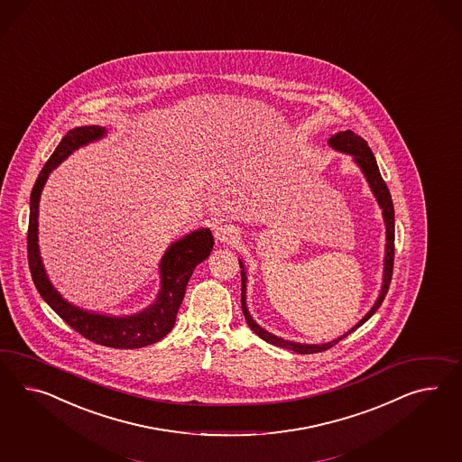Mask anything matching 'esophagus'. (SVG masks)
<instances>
[{"instance_id": "esophagus-1", "label": "esophagus", "mask_w": 462, "mask_h": 462, "mask_svg": "<svg viewBox=\"0 0 462 462\" xmlns=\"http://www.w3.org/2000/svg\"><path fill=\"white\" fill-rule=\"evenodd\" d=\"M213 234L215 238L222 244H232L238 237V230L234 225H218Z\"/></svg>"}]
</instances>
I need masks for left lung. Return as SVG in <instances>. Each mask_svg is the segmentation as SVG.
Masks as SVG:
<instances>
[{
  "label": "left lung",
  "mask_w": 462,
  "mask_h": 462,
  "mask_svg": "<svg viewBox=\"0 0 462 462\" xmlns=\"http://www.w3.org/2000/svg\"><path fill=\"white\" fill-rule=\"evenodd\" d=\"M328 144L333 148V150L341 151V152H346L349 156H353L355 162L362 168L363 175L366 178L368 185L374 191V199L378 201L380 208H382V215H383V220H385V230H387V244H385V259H383V282H382V289H380V294H378V300H374L372 310L365 314V318L358 321V325L353 326L349 329L348 333H345L343 337H337L329 343H323V345H302V343H296V341H287L284 337H277L273 333L265 331L263 328L257 325L252 316H250L249 310H247V300H245V292H247V275L244 271V263L242 261H238L240 263V274H242V312L245 316V321L249 325L250 329L257 335V337H263V341L274 345V346H281V348L291 349V351H296L300 355H310V353H319V351H326V349L335 346L337 343H339L343 337H348L349 333H353L355 329H358L360 326L365 325L374 311L382 306V302L387 296L388 287H390V281H392V273H393V255H395V212H393V203H392V197H390V191H388L387 185L383 181V178L380 175V170H378V164L374 160V152L370 150V146L366 144V141L363 137L355 134L353 131H339L335 136L328 139Z\"/></svg>",
  "instance_id": "obj_1"
}]
</instances>
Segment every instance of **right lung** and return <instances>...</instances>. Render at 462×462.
Wrapping results in <instances>:
<instances>
[{
    "instance_id": "1",
    "label": "right lung",
    "mask_w": 462,
    "mask_h": 462,
    "mask_svg": "<svg viewBox=\"0 0 462 462\" xmlns=\"http://www.w3.org/2000/svg\"><path fill=\"white\" fill-rule=\"evenodd\" d=\"M106 127L82 125L70 129L59 146L53 151L51 160L40 171L35 187L30 195V222H28V265L32 279L40 296L57 312L63 321L72 326L79 335L109 348H143L166 337L176 321V312L185 298L188 281L195 267L203 263L213 249V236L210 228H199L185 237L173 242L162 255L160 263L162 286L154 302L131 316H107L80 310L79 306L63 300L60 292L51 286V279L38 249V203L42 189L51 171L69 158L75 150L86 146L92 141L106 136Z\"/></svg>"
}]
</instances>
